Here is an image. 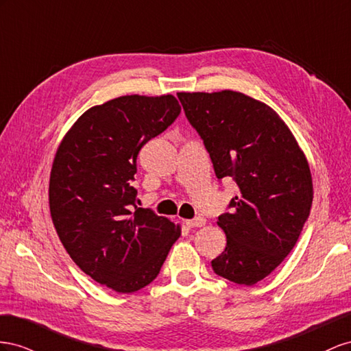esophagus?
Returning a JSON list of instances; mask_svg holds the SVG:
<instances>
[{
  "instance_id": "obj_1",
  "label": "esophagus",
  "mask_w": 351,
  "mask_h": 351,
  "mask_svg": "<svg viewBox=\"0 0 351 351\" xmlns=\"http://www.w3.org/2000/svg\"><path fill=\"white\" fill-rule=\"evenodd\" d=\"M185 223H186L188 228H199V226H203L206 223V219L202 217V216H197L194 219L185 220Z\"/></svg>"
}]
</instances>
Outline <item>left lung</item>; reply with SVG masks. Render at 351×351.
<instances>
[{"mask_svg":"<svg viewBox=\"0 0 351 351\" xmlns=\"http://www.w3.org/2000/svg\"><path fill=\"white\" fill-rule=\"evenodd\" d=\"M188 122L213 163L239 194L219 216L226 234L215 274L254 285L291 253L313 199L308 163L291 131L265 103L235 91L179 93Z\"/></svg>","mask_w":351,"mask_h":351,"instance_id":"8db88e82","label":"left lung"}]
</instances>
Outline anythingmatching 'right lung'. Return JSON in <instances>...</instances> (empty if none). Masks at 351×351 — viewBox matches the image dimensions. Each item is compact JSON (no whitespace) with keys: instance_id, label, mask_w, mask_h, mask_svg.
<instances>
[{"instance_id":"1","label":"right lung","mask_w":351,"mask_h":351,"mask_svg":"<svg viewBox=\"0 0 351 351\" xmlns=\"http://www.w3.org/2000/svg\"><path fill=\"white\" fill-rule=\"evenodd\" d=\"M181 113L173 95H125L77 119L60 144L49 178V212L66 252L116 293L157 278L181 229L138 207L136 158Z\"/></svg>"}]
</instances>
